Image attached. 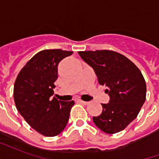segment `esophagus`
Masks as SVG:
<instances>
[{
  "label": "esophagus",
  "instance_id": "esophagus-1",
  "mask_svg": "<svg viewBox=\"0 0 159 159\" xmlns=\"http://www.w3.org/2000/svg\"><path fill=\"white\" fill-rule=\"evenodd\" d=\"M78 102L81 104H83V105H88V104L89 103V101H83V100H78Z\"/></svg>",
  "mask_w": 159,
  "mask_h": 159
}]
</instances>
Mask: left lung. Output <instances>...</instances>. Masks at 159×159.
Instances as JSON below:
<instances>
[{
	"label": "left lung",
	"mask_w": 159,
	"mask_h": 159,
	"mask_svg": "<svg viewBox=\"0 0 159 159\" xmlns=\"http://www.w3.org/2000/svg\"><path fill=\"white\" fill-rule=\"evenodd\" d=\"M83 61L106 86L109 103L101 104L102 113L93 117L100 129L107 134L123 130L139 114L146 100L147 85L137 66L123 54L110 50L78 52Z\"/></svg>",
	"instance_id": "left-lung-1"
}]
</instances>
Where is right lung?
<instances>
[{
	"label": "right lung",
	"instance_id": "1",
	"mask_svg": "<svg viewBox=\"0 0 159 159\" xmlns=\"http://www.w3.org/2000/svg\"><path fill=\"white\" fill-rule=\"evenodd\" d=\"M72 53L61 49L42 50L30 59L16 78V107L30 126L42 135H58L68 123L74 101H61L52 96L58 65Z\"/></svg>",
	"mask_w": 159,
	"mask_h": 159
}]
</instances>
